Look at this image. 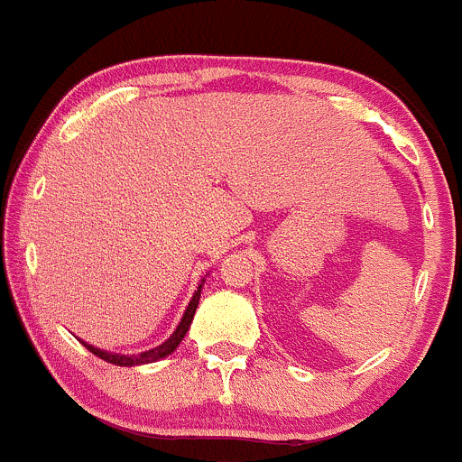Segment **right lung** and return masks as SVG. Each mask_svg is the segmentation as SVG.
Segmentation results:
<instances>
[{
  "label": "right lung",
  "instance_id": "1",
  "mask_svg": "<svg viewBox=\"0 0 462 462\" xmlns=\"http://www.w3.org/2000/svg\"><path fill=\"white\" fill-rule=\"evenodd\" d=\"M199 296H201V285H199V290H197V292H194L192 300H190V303H188L186 314H183L181 323H179V328L174 329L172 337H170L166 343H162V346H159V347L148 349V352L139 354V356H134V354H133V356H121V354H110V352H104V349L92 347V346H88V343H84V346L88 347L90 352L95 354V356L104 358V361L113 363V365H121V367H133V365H143V363L159 361V358H163V356H168V354H172L174 349L179 347V343L183 341V337H186L188 329H190V323H192L194 312H197V305H199Z\"/></svg>",
  "mask_w": 462,
  "mask_h": 462
}]
</instances>
